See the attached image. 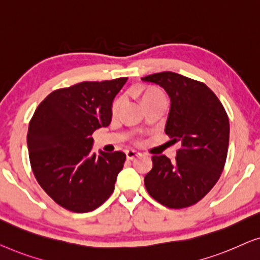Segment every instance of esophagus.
Listing matches in <instances>:
<instances>
[{
	"label": "esophagus",
	"mask_w": 260,
	"mask_h": 260,
	"mask_svg": "<svg viewBox=\"0 0 260 260\" xmlns=\"http://www.w3.org/2000/svg\"><path fill=\"white\" fill-rule=\"evenodd\" d=\"M141 154L137 151H132V149H129V151H126V156L127 159L128 160H133L135 158H138V156H140Z\"/></svg>",
	"instance_id": "34e87169"
}]
</instances>
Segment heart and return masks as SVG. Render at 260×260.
I'll return each mask as SVG.
<instances>
[{
    "label": "heart",
    "instance_id": "b5f03b06",
    "mask_svg": "<svg viewBox=\"0 0 260 260\" xmlns=\"http://www.w3.org/2000/svg\"><path fill=\"white\" fill-rule=\"evenodd\" d=\"M160 96H164V94L160 92V90L154 89V88H145L144 92H142V102L145 104V102L153 100V99H155V98H160ZM121 102H122L121 98L115 99L114 102H113V105H112L113 113H115L116 111H118L120 106H121Z\"/></svg>",
    "mask_w": 260,
    "mask_h": 260
}]
</instances>
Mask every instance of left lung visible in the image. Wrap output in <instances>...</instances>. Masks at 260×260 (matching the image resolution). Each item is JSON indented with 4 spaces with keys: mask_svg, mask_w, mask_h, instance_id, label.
Returning <instances> with one entry per match:
<instances>
[{
    "mask_svg": "<svg viewBox=\"0 0 260 260\" xmlns=\"http://www.w3.org/2000/svg\"><path fill=\"white\" fill-rule=\"evenodd\" d=\"M166 90L171 109L165 132L180 148L173 162L153 155L146 174L149 196L164 206L184 208L200 202L213 188L225 167L230 122L224 106L204 82L172 72L141 79Z\"/></svg>",
    "mask_w": 260,
    "mask_h": 260,
    "instance_id": "obj_1",
    "label": "left lung"
}]
</instances>
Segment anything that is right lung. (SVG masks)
Listing matches in <instances>:
<instances>
[{
  "mask_svg": "<svg viewBox=\"0 0 260 260\" xmlns=\"http://www.w3.org/2000/svg\"><path fill=\"white\" fill-rule=\"evenodd\" d=\"M127 78L85 81L54 90L29 122L27 144L36 180L66 210L85 213L114 191L123 152H92V134L112 120V102Z\"/></svg>",
  "mask_w": 260,
  "mask_h": 260,
  "instance_id": "obj_1",
  "label": "right lung"
}]
</instances>
